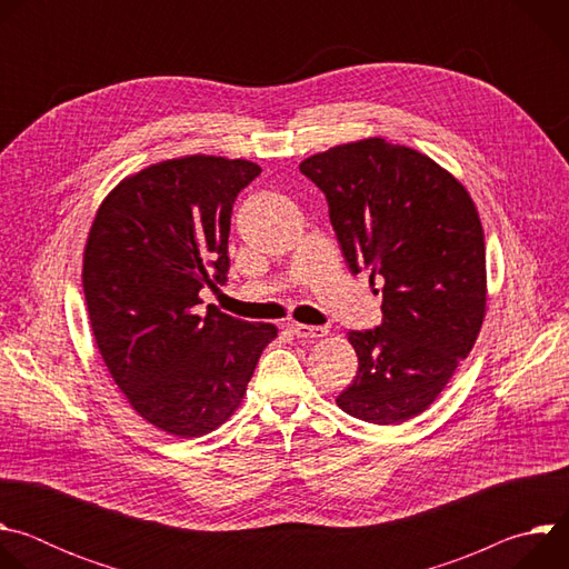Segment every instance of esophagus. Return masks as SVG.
Segmentation results:
<instances>
[{
    "mask_svg": "<svg viewBox=\"0 0 569 569\" xmlns=\"http://www.w3.org/2000/svg\"><path fill=\"white\" fill-rule=\"evenodd\" d=\"M288 331L297 338H323L329 333L327 327H308V323H288Z\"/></svg>",
    "mask_w": 569,
    "mask_h": 569,
    "instance_id": "obj_1",
    "label": "esophagus"
}]
</instances>
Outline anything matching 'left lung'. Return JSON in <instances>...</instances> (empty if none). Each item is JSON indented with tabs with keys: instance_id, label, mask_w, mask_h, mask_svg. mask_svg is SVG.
I'll use <instances>...</instances> for the list:
<instances>
[{
	"instance_id": "1",
	"label": "left lung",
	"mask_w": 569,
	"mask_h": 569,
	"mask_svg": "<svg viewBox=\"0 0 569 569\" xmlns=\"http://www.w3.org/2000/svg\"><path fill=\"white\" fill-rule=\"evenodd\" d=\"M299 171L327 196L349 270L385 279L380 327L349 331L358 373L336 400L376 426L415 419L481 329L486 250L477 209L430 157L378 137L312 154Z\"/></svg>"
}]
</instances>
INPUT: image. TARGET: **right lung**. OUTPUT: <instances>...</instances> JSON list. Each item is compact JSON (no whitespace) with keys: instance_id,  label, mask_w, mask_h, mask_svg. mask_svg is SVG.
Returning <instances> with one entry per match:
<instances>
[{"instance_id":"1","label":"right lung","mask_w":569,"mask_h":569,"mask_svg":"<svg viewBox=\"0 0 569 569\" xmlns=\"http://www.w3.org/2000/svg\"><path fill=\"white\" fill-rule=\"evenodd\" d=\"M261 169L191 154L126 178L101 204L86 248L83 290L99 351L132 408L191 439L240 405L277 327L209 308L200 290L227 283L238 193Z\"/></svg>"}]
</instances>
